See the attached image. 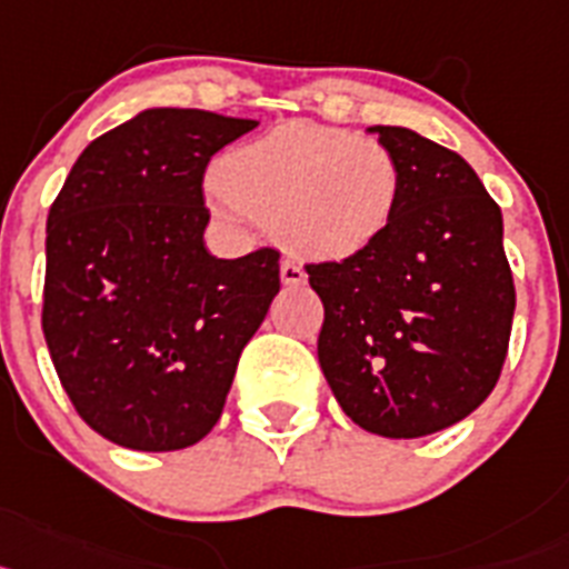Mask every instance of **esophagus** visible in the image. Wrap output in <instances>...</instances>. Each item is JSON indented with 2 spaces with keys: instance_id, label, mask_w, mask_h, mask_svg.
I'll list each match as a JSON object with an SVG mask.
<instances>
[{
  "instance_id": "1",
  "label": "esophagus",
  "mask_w": 569,
  "mask_h": 569,
  "mask_svg": "<svg viewBox=\"0 0 569 569\" xmlns=\"http://www.w3.org/2000/svg\"><path fill=\"white\" fill-rule=\"evenodd\" d=\"M280 280H283L286 286H303L306 283L303 266L295 263V260H283V263H280Z\"/></svg>"
}]
</instances>
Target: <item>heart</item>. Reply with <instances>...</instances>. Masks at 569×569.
<instances>
[{"label":"heart","mask_w":569,"mask_h":569,"mask_svg":"<svg viewBox=\"0 0 569 569\" xmlns=\"http://www.w3.org/2000/svg\"><path fill=\"white\" fill-rule=\"evenodd\" d=\"M214 209L271 223L280 243L312 260H346L392 226L401 166L375 137L320 122H283L217 162Z\"/></svg>","instance_id":"obj_1"}]
</instances>
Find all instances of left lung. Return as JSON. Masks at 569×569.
<instances>
[{"instance_id": "left-lung-1", "label": "left lung", "mask_w": 569, "mask_h": 569, "mask_svg": "<svg viewBox=\"0 0 569 569\" xmlns=\"http://www.w3.org/2000/svg\"><path fill=\"white\" fill-rule=\"evenodd\" d=\"M372 131L401 166V206L367 251L306 263L323 300L318 360L360 429L421 438L496 389L516 283L501 209L469 162L409 128Z\"/></svg>"}]
</instances>
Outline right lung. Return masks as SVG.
I'll use <instances>...</instances> for the list:
<instances>
[{"mask_svg":"<svg viewBox=\"0 0 569 569\" xmlns=\"http://www.w3.org/2000/svg\"><path fill=\"white\" fill-rule=\"evenodd\" d=\"M254 120L151 108L97 137L48 211L42 332L79 418L117 447L211 432L280 291V251H206L202 174Z\"/></svg>","mask_w":569,"mask_h":569,"instance_id":"right-lung-1","label":"right lung"}]
</instances>
